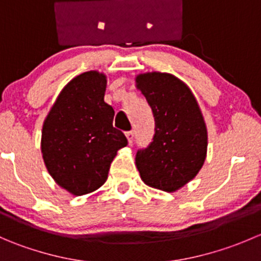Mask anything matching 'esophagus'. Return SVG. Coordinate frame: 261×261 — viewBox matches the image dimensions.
I'll list each match as a JSON object with an SVG mask.
<instances>
[{
  "mask_svg": "<svg viewBox=\"0 0 261 261\" xmlns=\"http://www.w3.org/2000/svg\"><path fill=\"white\" fill-rule=\"evenodd\" d=\"M126 138H127L128 144L133 143V140H134V131H127V133H126Z\"/></svg>",
  "mask_w": 261,
  "mask_h": 261,
  "instance_id": "esophagus-1",
  "label": "esophagus"
}]
</instances>
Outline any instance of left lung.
I'll return each mask as SVG.
<instances>
[{
    "instance_id": "obj_1",
    "label": "left lung",
    "mask_w": 261,
    "mask_h": 261,
    "mask_svg": "<svg viewBox=\"0 0 261 261\" xmlns=\"http://www.w3.org/2000/svg\"><path fill=\"white\" fill-rule=\"evenodd\" d=\"M155 118V134L135 164L146 186L175 192L198 174L207 155V127L191 88L169 73L136 75Z\"/></svg>"
}]
</instances>
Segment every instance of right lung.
Listing matches in <instances>:
<instances>
[{"label": "right lung", "instance_id": "obj_1", "mask_svg": "<svg viewBox=\"0 0 261 261\" xmlns=\"http://www.w3.org/2000/svg\"><path fill=\"white\" fill-rule=\"evenodd\" d=\"M107 77L89 70L60 91L43 123L41 154L49 174L73 196L97 191L127 139L112 126L115 111L105 102Z\"/></svg>", "mask_w": 261, "mask_h": 261}]
</instances>
